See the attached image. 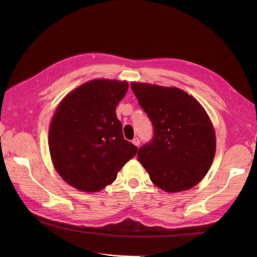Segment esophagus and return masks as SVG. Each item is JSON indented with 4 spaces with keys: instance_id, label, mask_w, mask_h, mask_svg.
Masks as SVG:
<instances>
[{
    "instance_id": "1",
    "label": "esophagus",
    "mask_w": 257,
    "mask_h": 257,
    "mask_svg": "<svg viewBox=\"0 0 257 257\" xmlns=\"http://www.w3.org/2000/svg\"><path fill=\"white\" fill-rule=\"evenodd\" d=\"M132 143H133L136 147H139V145H141V141H139V139L136 137V138H134L133 141H132Z\"/></svg>"
}]
</instances>
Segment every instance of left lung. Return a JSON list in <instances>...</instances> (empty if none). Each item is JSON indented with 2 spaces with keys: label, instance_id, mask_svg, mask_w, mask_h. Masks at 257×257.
I'll return each mask as SVG.
<instances>
[{
  "label": "left lung",
  "instance_id": "obj_1",
  "mask_svg": "<svg viewBox=\"0 0 257 257\" xmlns=\"http://www.w3.org/2000/svg\"><path fill=\"white\" fill-rule=\"evenodd\" d=\"M131 88L153 125L152 141L137 153L151 181L169 193L195 186L215 154V134L206 110L178 88L142 82H132Z\"/></svg>",
  "mask_w": 257,
  "mask_h": 257
}]
</instances>
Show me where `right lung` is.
I'll list each match as a JSON object with an SVG mask.
<instances>
[{
  "instance_id": "add662e5",
  "label": "right lung",
  "mask_w": 257,
  "mask_h": 257,
  "mask_svg": "<svg viewBox=\"0 0 257 257\" xmlns=\"http://www.w3.org/2000/svg\"><path fill=\"white\" fill-rule=\"evenodd\" d=\"M126 81L94 79L62 99L49 127V151L62 179L75 189L98 192L112 183L138 148L125 141L115 107Z\"/></svg>"
}]
</instances>
